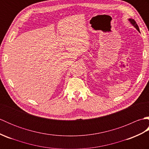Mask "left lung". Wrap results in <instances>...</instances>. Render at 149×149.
Listing matches in <instances>:
<instances>
[{
  "instance_id": "obj_1",
  "label": "left lung",
  "mask_w": 149,
  "mask_h": 149,
  "mask_svg": "<svg viewBox=\"0 0 149 149\" xmlns=\"http://www.w3.org/2000/svg\"><path fill=\"white\" fill-rule=\"evenodd\" d=\"M129 20L130 21V22L134 26V27L136 28V29L138 31H140V29H139V27H138V25H137V24H136V22H135V20H134L133 19H129Z\"/></svg>"
}]
</instances>
